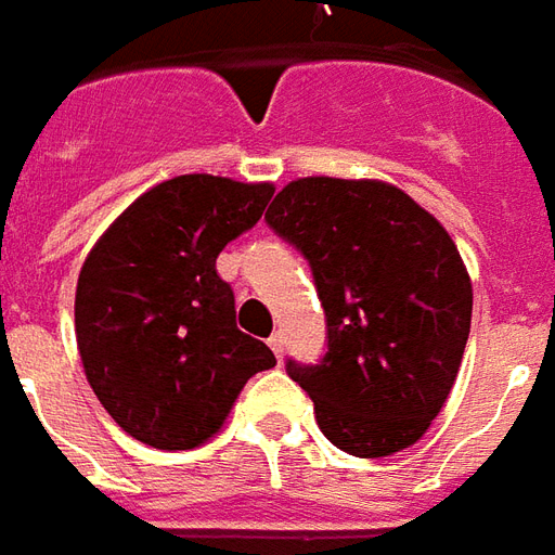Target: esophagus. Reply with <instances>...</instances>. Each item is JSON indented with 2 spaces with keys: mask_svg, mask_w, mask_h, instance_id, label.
<instances>
[{
  "mask_svg": "<svg viewBox=\"0 0 555 555\" xmlns=\"http://www.w3.org/2000/svg\"><path fill=\"white\" fill-rule=\"evenodd\" d=\"M269 346H272L274 358H278V361H283V334L281 331H274L272 337H269Z\"/></svg>",
  "mask_w": 555,
  "mask_h": 555,
  "instance_id": "1",
  "label": "esophagus"
}]
</instances>
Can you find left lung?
<instances>
[{
    "instance_id": "8db88e82",
    "label": "left lung",
    "mask_w": 555,
    "mask_h": 555,
    "mask_svg": "<svg viewBox=\"0 0 555 555\" xmlns=\"http://www.w3.org/2000/svg\"><path fill=\"white\" fill-rule=\"evenodd\" d=\"M266 221L305 254L325 307L322 363H286L322 435L358 459L414 447L470 337L473 283L447 228L393 183L339 177L286 183Z\"/></svg>"
}]
</instances>
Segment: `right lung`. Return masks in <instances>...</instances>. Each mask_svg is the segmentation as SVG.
<instances>
[{"label":"right lung","mask_w":555,"mask_h":555,"mask_svg":"<svg viewBox=\"0 0 555 555\" xmlns=\"http://www.w3.org/2000/svg\"><path fill=\"white\" fill-rule=\"evenodd\" d=\"M272 194V183L183 173L135 197L88 250L73 307L85 378L141 443L201 447L250 375L278 363L238 331L233 289L216 272Z\"/></svg>","instance_id":"add662e5"}]
</instances>
